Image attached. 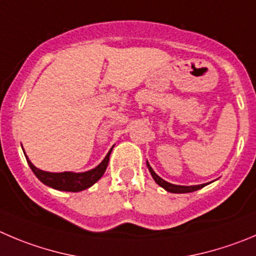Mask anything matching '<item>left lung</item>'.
<instances>
[{
  "label": "left lung",
  "instance_id": "8db88e82",
  "mask_svg": "<svg viewBox=\"0 0 256 256\" xmlns=\"http://www.w3.org/2000/svg\"><path fill=\"white\" fill-rule=\"evenodd\" d=\"M147 167H148V170H150V174H152L153 180L156 181V184H160V186L163 187V188L166 190V191L172 192V194H187V192H194V191H197V190H200V188H202V187H205L206 184H197V186H180V184H170V182H167V181H164L163 178H160V177L158 176L154 171H153V168L150 166L148 160H147Z\"/></svg>",
  "mask_w": 256,
  "mask_h": 256
}]
</instances>
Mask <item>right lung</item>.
<instances>
[{
	"label": "right lung",
	"mask_w": 256,
	"mask_h": 256,
	"mask_svg": "<svg viewBox=\"0 0 256 256\" xmlns=\"http://www.w3.org/2000/svg\"><path fill=\"white\" fill-rule=\"evenodd\" d=\"M24 150V148H22ZM113 150V148H112ZM112 150H109L108 154L106 156L103 160L99 163L96 168L90 170L86 172H80V174H75V172H59V174H54V172H46L42 170H38L31 163L28 157L26 156V160H28V166L32 170L35 176L42 182L46 186L51 187V188L59 190V191H68V192H79L82 190L89 188L90 186H93L96 181L100 180L106 172V167L109 163V156H110Z\"/></svg>",
	"instance_id": "1"
}]
</instances>
